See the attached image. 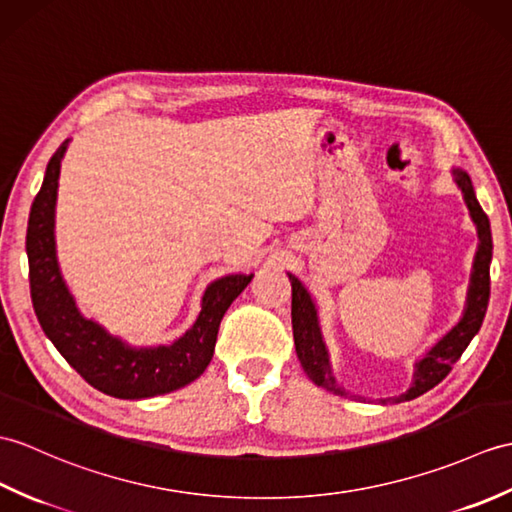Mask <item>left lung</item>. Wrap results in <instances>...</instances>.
I'll list each match as a JSON object with an SVG mask.
<instances>
[{
  "mask_svg": "<svg viewBox=\"0 0 512 512\" xmlns=\"http://www.w3.org/2000/svg\"><path fill=\"white\" fill-rule=\"evenodd\" d=\"M456 183L462 189V196H465L467 207L471 211V218L478 227V253H475L473 261V272H471V285L467 294V307L465 314H462L460 323L447 331V334L438 340L434 347L425 353V358L414 366V382L412 386L403 392L399 397H388L386 401H410L414 397L423 395L436 384H441L443 379L449 375L451 364H454L465 349L473 336L478 334L482 327V320L486 314V307H489V296H491V257H493V237H491V222L482 211L478 198H475L471 178L467 172L454 170ZM292 283V331H294V347L296 355H299V362L303 366L305 375L312 379V382L320 388H325L334 395L340 397H351L347 390L336 384V377L331 373L329 364V353L323 342V334H320L318 325V314L316 305L312 301L310 292L305 290V285L296 279L294 275H288ZM364 399V397H358Z\"/></svg>",
  "mask_w": 512,
  "mask_h": 512,
  "instance_id": "8db88e82",
  "label": "left lung"
}]
</instances>
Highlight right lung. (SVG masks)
Returning a JSON list of instances; mask_svg holds the SVG:
<instances>
[{
    "label": "right lung",
    "instance_id": "right-lung-1",
    "mask_svg": "<svg viewBox=\"0 0 512 512\" xmlns=\"http://www.w3.org/2000/svg\"><path fill=\"white\" fill-rule=\"evenodd\" d=\"M69 139L47 163L43 185L32 202L26 251L34 314L58 353L87 384L117 399H146L192 384L205 373L216 349L218 327L229 305L253 275H229L213 281L202 294V310L192 329L159 347H128L120 338L85 318L69 294L56 261L54 211L61 161Z\"/></svg>",
    "mask_w": 512,
    "mask_h": 512
}]
</instances>
